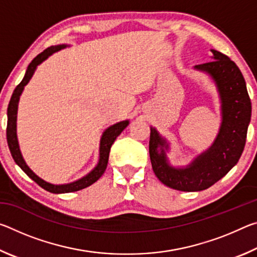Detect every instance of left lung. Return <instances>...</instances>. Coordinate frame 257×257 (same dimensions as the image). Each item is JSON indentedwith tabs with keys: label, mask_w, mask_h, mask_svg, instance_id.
Returning a JSON list of instances; mask_svg holds the SVG:
<instances>
[{
	"label": "left lung",
	"mask_w": 257,
	"mask_h": 257,
	"mask_svg": "<svg viewBox=\"0 0 257 257\" xmlns=\"http://www.w3.org/2000/svg\"><path fill=\"white\" fill-rule=\"evenodd\" d=\"M213 61L197 64L196 69L210 73L221 97L222 123L213 145L185 169L170 167L165 158V139L151 129L150 158L158 179L170 188L181 191L207 189L224 177L240 159L246 144L251 115V103L246 82L237 64L227 55L212 50ZM160 147L161 152L158 153Z\"/></svg>",
	"instance_id": "left-lung-1"
}]
</instances>
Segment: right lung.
Listing matches in <instances>:
<instances>
[{
  "mask_svg": "<svg viewBox=\"0 0 257 257\" xmlns=\"http://www.w3.org/2000/svg\"><path fill=\"white\" fill-rule=\"evenodd\" d=\"M63 47H66V45L47 47L46 50H44L42 53L38 54L36 58L29 63L24 79L21 80L20 84L16 87L15 92L11 96L10 103H9V106H8L7 141H8V146H9V150L11 152L12 158H14L15 162L18 164L21 169H23V171L26 173V175H27L29 178H32V179L36 182L38 186H41L42 188H44L45 190L50 191V193H54V194L71 193V191L84 189L86 187L94 184L95 181H97L99 178L102 177V175L106 169L108 154H110L112 144L114 143L116 137H118L119 135L123 132V129L129 124L128 120L121 121V122H118L111 125V127H108L105 132L103 133V136L101 138V145H99V161L96 165V168H95L92 172H89L86 177L81 178L79 180L71 182V184H67V185H52L41 179L40 177H37L32 170H30L28 165L26 164V162L24 161L23 155L20 153L18 139H17V111H18L19 97L21 93H23L24 87L28 84L30 78L33 77L38 64L42 63L44 60H46L51 54H53L54 52L63 49Z\"/></svg>",
  "mask_w": 257,
  "mask_h": 257,
  "instance_id": "1",
  "label": "right lung"
}]
</instances>
